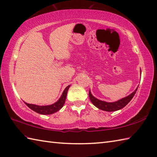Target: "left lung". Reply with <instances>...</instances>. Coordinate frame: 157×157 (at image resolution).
I'll return each mask as SVG.
<instances>
[{
    "label": "left lung",
    "instance_id": "left-lung-1",
    "mask_svg": "<svg viewBox=\"0 0 157 157\" xmlns=\"http://www.w3.org/2000/svg\"><path fill=\"white\" fill-rule=\"evenodd\" d=\"M137 88L134 90V92H133L129 95H128L127 97L122 98V99H119L117 101H115V102H106V101L98 99L92 94L90 90H89V98H90L91 102L93 103V105L95 107H97V108L106 112H115L123 108L124 107H125L129 103V101L133 99L135 94H136Z\"/></svg>",
    "mask_w": 157,
    "mask_h": 157
}]
</instances>
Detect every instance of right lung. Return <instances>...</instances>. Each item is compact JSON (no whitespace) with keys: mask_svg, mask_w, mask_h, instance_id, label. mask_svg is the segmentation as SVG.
Instances as JSON below:
<instances>
[{"mask_svg":"<svg viewBox=\"0 0 157 157\" xmlns=\"http://www.w3.org/2000/svg\"><path fill=\"white\" fill-rule=\"evenodd\" d=\"M69 87H70V85H69L68 86H67L65 89L64 90L62 95H61V97H60V99H58L56 103L52 104V105H35V104H30V103H27L26 102L24 103H25L26 105L29 107V108L33 110L34 112L40 113V114H43V115L52 114V113L58 112V110H60L64 105V102H65V100H66L67 92H68Z\"/></svg>","mask_w":157,"mask_h":157,"instance_id":"right-lung-1","label":"right lung"}]
</instances>
